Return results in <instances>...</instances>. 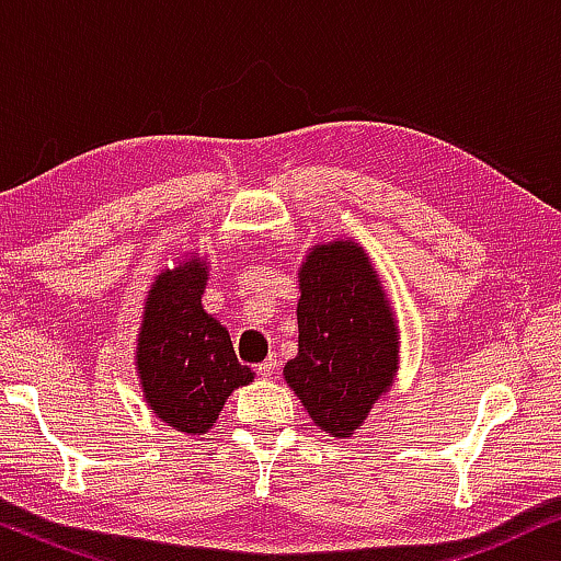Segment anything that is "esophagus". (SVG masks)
Returning a JSON list of instances; mask_svg holds the SVG:
<instances>
[{
	"label": "esophagus",
	"instance_id": "esophagus-1",
	"mask_svg": "<svg viewBox=\"0 0 561 561\" xmlns=\"http://www.w3.org/2000/svg\"><path fill=\"white\" fill-rule=\"evenodd\" d=\"M275 367H278V363L271 357V359H265V363H260L255 370H257V375H263V378H271V375L275 373Z\"/></svg>",
	"mask_w": 561,
	"mask_h": 561
}]
</instances>
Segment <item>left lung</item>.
I'll list each match as a JSON object with an SVG mask.
<instances>
[{
  "label": "left lung",
  "instance_id": "obj_1",
  "mask_svg": "<svg viewBox=\"0 0 561 561\" xmlns=\"http://www.w3.org/2000/svg\"><path fill=\"white\" fill-rule=\"evenodd\" d=\"M298 286V355L283 375L313 424L350 436L398 370L393 313L355 242L317 244Z\"/></svg>",
  "mask_w": 561,
  "mask_h": 561
}]
</instances>
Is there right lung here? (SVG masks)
Returning <instances> with one entry per match:
<instances>
[{
  "instance_id": "right-lung-1",
  "label": "right lung",
  "mask_w": 561,
  "mask_h": 561,
  "mask_svg": "<svg viewBox=\"0 0 561 561\" xmlns=\"http://www.w3.org/2000/svg\"><path fill=\"white\" fill-rule=\"evenodd\" d=\"M204 286L206 265L194 257L175 273H160L137 340L145 401L158 419L186 434L217 424L227 396L252 380L227 329L204 311Z\"/></svg>"
}]
</instances>
